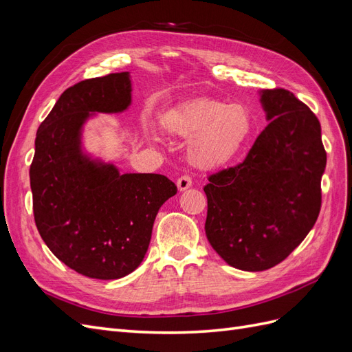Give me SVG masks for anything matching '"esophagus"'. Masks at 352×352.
<instances>
[{"label":"esophagus","mask_w":352,"mask_h":352,"mask_svg":"<svg viewBox=\"0 0 352 352\" xmlns=\"http://www.w3.org/2000/svg\"><path fill=\"white\" fill-rule=\"evenodd\" d=\"M190 186H192V179H190L188 175H184L177 179V189L179 190H186Z\"/></svg>","instance_id":"34e87169"}]
</instances>
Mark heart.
<instances>
[{
    "label": "heart",
    "mask_w": 352,
    "mask_h": 352,
    "mask_svg": "<svg viewBox=\"0 0 352 352\" xmlns=\"http://www.w3.org/2000/svg\"><path fill=\"white\" fill-rule=\"evenodd\" d=\"M162 124L170 135L189 138L188 158L201 168L228 163L254 131V119L247 105L212 98L179 105L163 116Z\"/></svg>",
    "instance_id": "b5f03b06"
}]
</instances>
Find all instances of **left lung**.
Masks as SVG:
<instances>
[{"instance_id": "1", "label": "left lung", "mask_w": 352, "mask_h": 352, "mask_svg": "<svg viewBox=\"0 0 352 352\" xmlns=\"http://www.w3.org/2000/svg\"><path fill=\"white\" fill-rule=\"evenodd\" d=\"M270 122L242 163L208 176L206 233L232 267L261 272L283 261L322 207L326 151L317 116L283 88L261 91Z\"/></svg>"}]
</instances>
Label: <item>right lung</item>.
I'll return each mask as SVG.
<instances>
[{"label": "right lung", "mask_w": 352, "mask_h": 352, "mask_svg": "<svg viewBox=\"0 0 352 352\" xmlns=\"http://www.w3.org/2000/svg\"><path fill=\"white\" fill-rule=\"evenodd\" d=\"M131 91L127 72L85 79L60 95L36 132L29 175L38 232L60 261L92 279H120L142 263L157 212L177 192L163 175H120L82 153L91 113L126 110Z\"/></svg>", "instance_id": "add662e5"}]
</instances>
